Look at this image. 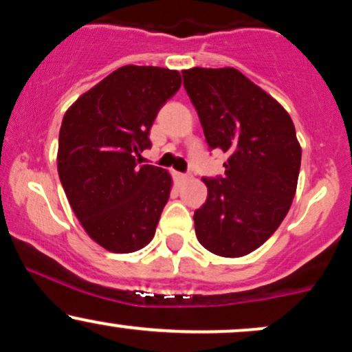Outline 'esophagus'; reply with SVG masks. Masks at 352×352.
I'll use <instances>...</instances> for the list:
<instances>
[{
	"label": "esophagus",
	"instance_id": "esophagus-1",
	"mask_svg": "<svg viewBox=\"0 0 352 352\" xmlns=\"http://www.w3.org/2000/svg\"><path fill=\"white\" fill-rule=\"evenodd\" d=\"M173 177H175L177 182H184V180L188 179V175H185V173H180V172L173 173Z\"/></svg>",
	"mask_w": 352,
	"mask_h": 352
}]
</instances>
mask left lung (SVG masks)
<instances>
[{
    "label": "left lung",
    "instance_id": "8db88e82",
    "mask_svg": "<svg viewBox=\"0 0 352 352\" xmlns=\"http://www.w3.org/2000/svg\"><path fill=\"white\" fill-rule=\"evenodd\" d=\"M210 148L228 153L225 175L201 179L207 201L195 210L201 246L225 258L254 252L288 213L301 147L288 112L233 67L182 72Z\"/></svg>",
    "mask_w": 352,
    "mask_h": 352
}]
</instances>
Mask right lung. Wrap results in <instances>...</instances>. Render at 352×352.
I'll return each mask as SVG.
<instances>
[{
	"label": "right lung",
	"mask_w": 352,
	"mask_h": 352,
	"mask_svg": "<svg viewBox=\"0 0 352 352\" xmlns=\"http://www.w3.org/2000/svg\"><path fill=\"white\" fill-rule=\"evenodd\" d=\"M179 71L122 66L84 92L64 114L58 172L72 212L112 253L144 248L170 197V173L135 157L151 148L160 107L180 89Z\"/></svg>",
	"instance_id": "1"
}]
</instances>
